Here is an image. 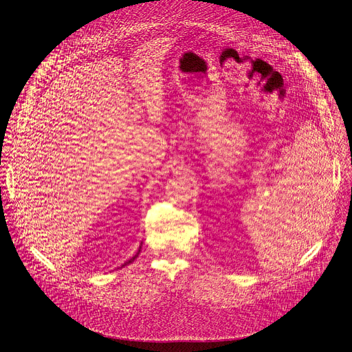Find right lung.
Returning a JSON list of instances; mask_svg holds the SVG:
<instances>
[{
    "label": "right lung",
    "mask_w": 352,
    "mask_h": 352,
    "mask_svg": "<svg viewBox=\"0 0 352 352\" xmlns=\"http://www.w3.org/2000/svg\"><path fill=\"white\" fill-rule=\"evenodd\" d=\"M141 245H142V243H141ZM141 245H140V248H138V251H137V254H135V255H134V256H133V258H129V260H128V261H126V263H124V264H122V265H121V268H122V267H125V265H128V264H131V263H133V261H134V260H135V258H137V256H138V254H140V252H141Z\"/></svg>",
    "instance_id": "obj_1"
}]
</instances>
